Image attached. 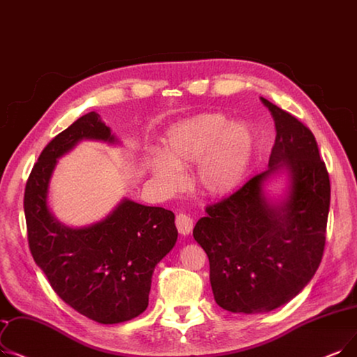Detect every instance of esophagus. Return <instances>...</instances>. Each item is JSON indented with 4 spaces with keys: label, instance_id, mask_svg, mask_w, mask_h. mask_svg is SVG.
Wrapping results in <instances>:
<instances>
[{
    "label": "esophagus",
    "instance_id": "34e87169",
    "mask_svg": "<svg viewBox=\"0 0 357 357\" xmlns=\"http://www.w3.org/2000/svg\"><path fill=\"white\" fill-rule=\"evenodd\" d=\"M176 229H178V231L181 235H183V236H187V235H190L191 231H192V227H194V222H192V219L190 215H187V214H178L176 215Z\"/></svg>",
    "mask_w": 357,
    "mask_h": 357
}]
</instances>
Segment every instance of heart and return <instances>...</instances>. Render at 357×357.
Wrapping results in <instances>:
<instances>
[{"label": "heart", "mask_w": 357, "mask_h": 357, "mask_svg": "<svg viewBox=\"0 0 357 357\" xmlns=\"http://www.w3.org/2000/svg\"><path fill=\"white\" fill-rule=\"evenodd\" d=\"M254 156V135L243 122H227L222 114H199L166 131L163 153L149 158V170L165 192L181 187V170L197 165L198 191L222 198L245 179Z\"/></svg>", "instance_id": "heart-1"}]
</instances>
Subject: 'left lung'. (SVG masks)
Here are the masks:
<instances>
[{"label":"left lung","instance_id":"left-lung-1","mask_svg":"<svg viewBox=\"0 0 357 357\" xmlns=\"http://www.w3.org/2000/svg\"><path fill=\"white\" fill-rule=\"evenodd\" d=\"M275 122L268 169L206 208L194 239L210 261L215 303L229 312L259 314L290 302L312 280L325 245L330 178L314 134L261 98ZM287 175L284 194L265 190Z\"/></svg>","mask_w":357,"mask_h":357}]
</instances>
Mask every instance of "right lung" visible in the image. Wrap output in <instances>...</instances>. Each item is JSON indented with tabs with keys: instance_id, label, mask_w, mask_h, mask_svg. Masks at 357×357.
Returning a JSON list of instances; mask_svg holds the SVG:
<instances>
[{
	"instance_id": "1",
	"label": "right lung",
	"mask_w": 357,
	"mask_h": 357,
	"mask_svg": "<svg viewBox=\"0 0 357 357\" xmlns=\"http://www.w3.org/2000/svg\"><path fill=\"white\" fill-rule=\"evenodd\" d=\"M84 140L119 144L100 115L89 112L43 149L24 191L30 252L58 296L99 324L146 311L156 266L176 243L175 214L123 198L102 220L83 227L59 222L50 207L58 159Z\"/></svg>"
}]
</instances>
